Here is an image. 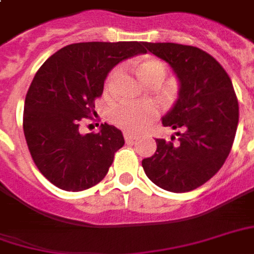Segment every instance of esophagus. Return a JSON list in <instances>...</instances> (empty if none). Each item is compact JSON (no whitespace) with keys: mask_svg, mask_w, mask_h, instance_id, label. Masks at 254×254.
<instances>
[{"mask_svg":"<svg viewBox=\"0 0 254 254\" xmlns=\"http://www.w3.org/2000/svg\"><path fill=\"white\" fill-rule=\"evenodd\" d=\"M124 137H125V140H127V143H133L134 140L137 139V136H134V134H132V133L129 132L124 133Z\"/></svg>","mask_w":254,"mask_h":254,"instance_id":"1","label":"esophagus"}]
</instances>
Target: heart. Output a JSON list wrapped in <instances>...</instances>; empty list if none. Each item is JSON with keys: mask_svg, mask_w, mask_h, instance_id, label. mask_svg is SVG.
<instances>
[{"mask_svg": "<svg viewBox=\"0 0 254 254\" xmlns=\"http://www.w3.org/2000/svg\"><path fill=\"white\" fill-rule=\"evenodd\" d=\"M134 70L139 78L147 85H159L168 75V67L155 58H139L134 60ZM157 115V109L147 103L137 106H118L111 113V120L117 127L130 132L143 130Z\"/></svg>", "mask_w": 254, "mask_h": 254, "instance_id": "b5f03b06", "label": "heart"}]
</instances>
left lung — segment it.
<instances>
[{
	"label": "left lung",
	"mask_w": 254,
	"mask_h": 254,
	"mask_svg": "<svg viewBox=\"0 0 254 254\" xmlns=\"http://www.w3.org/2000/svg\"><path fill=\"white\" fill-rule=\"evenodd\" d=\"M165 60L179 79V96L162 118L177 129L169 141L157 139V151L141 161L147 177L172 192L198 189L217 173L231 151L239 107L234 86L217 60L199 48L173 42H143Z\"/></svg>",
	"instance_id": "obj_1"
}]
</instances>
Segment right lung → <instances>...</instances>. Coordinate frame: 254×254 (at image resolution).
Here are the masks:
<instances>
[{
	"label": "right lung",
	"instance_id": "right-lung-1",
	"mask_svg": "<svg viewBox=\"0 0 254 254\" xmlns=\"http://www.w3.org/2000/svg\"><path fill=\"white\" fill-rule=\"evenodd\" d=\"M144 52L143 42H79L62 48L41 65L28 88L23 130L40 172L64 191L100 183L125 140L113 125L79 133L92 115L109 72L122 60Z\"/></svg>",
	"mask_w": 254,
	"mask_h": 254
}]
</instances>
